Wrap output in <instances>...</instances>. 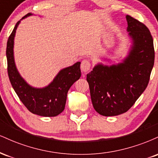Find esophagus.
<instances>
[{"instance_id":"obj_1","label":"esophagus","mask_w":158,"mask_h":158,"mask_svg":"<svg viewBox=\"0 0 158 158\" xmlns=\"http://www.w3.org/2000/svg\"><path fill=\"white\" fill-rule=\"evenodd\" d=\"M80 68H81V70L83 72V73H86V72H88L90 68V61H88V59H84V60H82L81 62Z\"/></svg>"}]
</instances>
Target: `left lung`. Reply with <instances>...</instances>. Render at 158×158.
<instances>
[{"mask_svg": "<svg viewBox=\"0 0 158 158\" xmlns=\"http://www.w3.org/2000/svg\"><path fill=\"white\" fill-rule=\"evenodd\" d=\"M131 46L123 62L102 63L87 74L94 109L105 117L117 116L131 108L146 90L155 62L153 39L147 27L126 15Z\"/></svg>", "mask_w": 158, "mask_h": 158, "instance_id": "left-lung-1", "label": "left lung"}]
</instances>
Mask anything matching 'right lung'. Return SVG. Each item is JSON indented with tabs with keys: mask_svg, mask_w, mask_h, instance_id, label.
Here are the masks:
<instances>
[{
	"mask_svg": "<svg viewBox=\"0 0 158 158\" xmlns=\"http://www.w3.org/2000/svg\"><path fill=\"white\" fill-rule=\"evenodd\" d=\"M32 15L28 13L18 21L7 41L6 52L9 79L20 100L31 113L42 117H56L64 110L68 90L81 77V62L78 61L61 70L52 82L44 88H36L27 84L16 68L14 38L21 20Z\"/></svg>",
	"mask_w": 158,
	"mask_h": 158,
	"instance_id": "1",
	"label": "right lung"
}]
</instances>
